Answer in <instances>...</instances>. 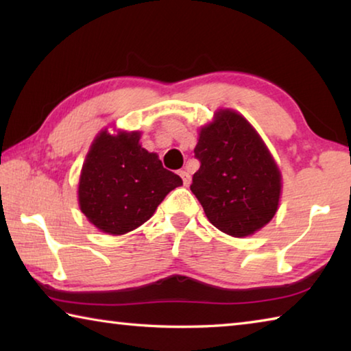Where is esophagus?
Segmentation results:
<instances>
[{
	"label": "esophagus",
	"mask_w": 351,
	"mask_h": 351,
	"mask_svg": "<svg viewBox=\"0 0 351 351\" xmlns=\"http://www.w3.org/2000/svg\"><path fill=\"white\" fill-rule=\"evenodd\" d=\"M180 176L182 178L184 186H189L190 181H192V178H190V173H189V171H186V170H181V171H180Z\"/></svg>",
	"instance_id": "esophagus-1"
}]
</instances>
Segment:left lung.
Here are the masks:
<instances>
[{
	"mask_svg": "<svg viewBox=\"0 0 351 351\" xmlns=\"http://www.w3.org/2000/svg\"><path fill=\"white\" fill-rule=\"evenodd\" d=\"M199 169L190 190L209 221L235 239L265 228L278 209L282 173L268 147L240 112L219 108L199 128Z\"/></svg>",
	"mask_w": 351,
	"mask_h": 351,
	"instance_id": "obj_1",
	"label": "left lung"
}]
</instances>
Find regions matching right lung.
Listing matches in <instances>:
<instances>
[{
    "mask_svg": "<svg viewBox=\"0 0 351 351\" xmlns=\"http://www.w3.org/2000/svg\"><path fill=\"white\" fill-rule=\"evenodd\" d=\"M141 132L111 134L108 128L94 138L82 165L77 198L88 221L100 232H132L162 203L182 180L162 167L156 153L141 145Z\"/></svg>",
    "mask_w": 351,
    "mask_h": 351,
    "instance_id": "1",
    "label": "right lung"
}]
</instances>
